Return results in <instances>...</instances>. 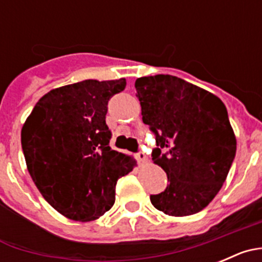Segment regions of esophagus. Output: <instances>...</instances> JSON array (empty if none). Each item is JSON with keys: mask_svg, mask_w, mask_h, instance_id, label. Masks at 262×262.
<instances>
[{"mask_svg": "<svg viewBox=\"0 0 262 262\" xmlns=\"http://www.w3.org/2000/svg\"><path fill=\"white\" fill-rule=\"evenodd\" d=\"M136 157H138V160L142 164H148V163H149V160H148V157L145 156L144 152H139V154L136 155Z\"/></svg>", "mask_w": 262, "mask_h": 262, "instance_id": "obj_1", "label": "esophagus"}]
</instances>
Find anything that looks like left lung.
Returning a JSON list of instances; mask_svg holds the SVG:
<instances>
[{
    "instance_id": "obj_1",
    "label": "left lung",
    "mask_w": 262,
    "mask_h": 262,
    "mask_svg": "<svg viewBox=\"0 0 262 262\" xmlns=\"http://www.w3.org/2000/svg\"><path fill=\"white\" fill-rule=\"evenodd\" d=\"M135 89L143 122L160 147L152 160L169 181L163 193L149 196L152 205L169 216L200 212L221 190L235 159L226 106L215 94L170 75L136 78Z\"/></svg>"
}]
</instances>
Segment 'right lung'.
Listing matches in <instances>:
<instances>
[{
  "label": "right lung",
  "mask_w": 262,
  "mask_h": 262,
  "mask_svg": "<svg viewBox=\"0 0 262 262\" xmlns=\"http://www.w3.org/2000/svg\"><path fill=\"white\" fill-rule=\"evenodd\" d=\"M126 80H85L50 90L20 131L27 170L53 209L68 219L92 222L115 202V185L136 166L111 149L106 124L110 97Z\"/></svg>",
  "instance_id": "obj_1"
}]
</instances>
